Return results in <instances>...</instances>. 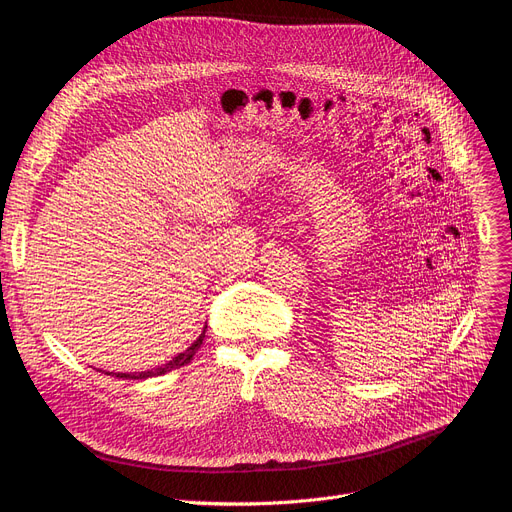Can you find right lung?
<instances>
[{"label": "right lung", "instance_id": "add662e5", "mask_svg": "<svg viewBox=\"0 0 512 512\" xmlns=\"http://www.w3.org/2000/svg\"><path fill=\"white\" fill-rule=\"evenodd\" d=\"M208 327V325H206ZM206 327H203V332L199 334V338L189 346L187 351H182V353H178L174 359H170L168 363H163V365H159V367H155V370H149V372H134V374H115L117 378H126V380H145V378H151V376H161V374H168V372H172V370H176V367H182V365H187V363H191V359H193V355L199 351V346H201V342H203V338H206ZM109 376H113V372L109 374Z\"/></svg>", "mask_w": 512, "mask_h": 512}]
</instances>
